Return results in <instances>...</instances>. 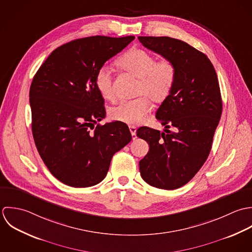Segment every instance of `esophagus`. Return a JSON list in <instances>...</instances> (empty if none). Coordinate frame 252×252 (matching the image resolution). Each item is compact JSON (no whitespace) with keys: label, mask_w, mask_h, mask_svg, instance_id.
<instances>
[{"label":"esophagus","mask_w":252,"mask_h":252,"mask_svg":"<svg viewBox=\"0 0 252 252\" xmlns=\"http://www.w3.org/2000/svg\"><path fill=\"white\" fill-rule=\"evenodd\" d=\"M129 130H130L132 139H133V140L136 139V127H135V126H129Z\"/></svg>","instance_id":"obj_1"}]
</instances>
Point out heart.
Wrapping results in <instances>:
<instances>
[{
  "instance_id": "obj_1",
  "label": "heart",
  "mask_w": 252,
  "mask_h": 252,
  "mask_svg": "<svg viewBox=\"0 0 252 252\" xmlns=\"http://www.w3.org/2000/svg\"><path fill=\"white\" fill-rule=\"evenodd\" d=\"M117 65L138 79L136 95L143 96L121 101L110 109L109 115L115 121L138 125L151 110L150 100L160 103L170 94L176 80V67L167 58L156 61L153 54L142 49L125 52L117 60ZM95 86L105 99L114 98L112 75L106 67H101L97 71Z\"/></svg>"
}]
</instances>
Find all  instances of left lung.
Wrapping results in <instances>:
<instances>
[{
  "mask_svg": "<svg viewBox=\"0 0 252 252\" xmlns=\"http://www.w3.org/2000/svg\"><path fill=\"white\" fill-rule=\"evenodd\" d=\"M138 40L176 67L174 87L156 113L164 131L148 126L136 131L150 147L139 161L141 177L153 187L174 190L196 175L211 150L222 113L219 83L207 56L187 43L169 37Z\"/></svg>",
  "mask_w": 252,
  "mask_h": 252,
  "instance_id": "8db88e82",
  "label": "left lung"
}]
</instances>
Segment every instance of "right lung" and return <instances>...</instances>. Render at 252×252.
Instances as JSON below:
<instances>
[{
	"label": "right lung",
	"mask_w": 252,
	"mask_h": 252,
	"mask_svg": "<svg viewBox=\"0 0 252 252\" xmlns=\"http://www.w3.org/2000/svg\"><path fill=\"white\" fill-rule=\"evenodd\" d=\"M133 40H74L52 51L33 78L29 96L34 141L51 174L68 186L100 183L114 154L131 140L125 123L98 124L106 111L95 75Z\"/></svg>",
	"instance_id": "1"
}]
</instances>
